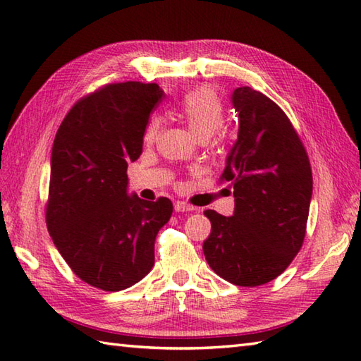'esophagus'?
I'll return each mask as SVG.
<instances>
[{
	"mask_svg": "<svg viewBox=\"0 0 361 361\" xmlns=\"http://www.w3.org/2000/svg\"><path fill=\"white\" fill-rule=\"evenodd\" d=\"M173 208H175L176 212H190V211H195L194 206L188 204L186 202H175Z\"/></svg>",
	"mask_w": 361,
	"mask_h": 361,
	"instance_id": "1",
	"label": "esophagus"
}]
</instances>
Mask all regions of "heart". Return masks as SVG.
Masks as SVG:
<instances>
[{
    "label": "heart",
    "mask_w": 361,
    "mask_h": 361,
    "mask_svg": "<svg viewBox=\"0 0 361 361\" xmlns=\"http://www.w3.org/2000/svg\"><path fill=\"white\" fill-rule=\"evenodd\" d=\"M178 113L185 119L190 132L202 141L208 140L216 133L225 121L224 105H221L217 94L208 88H200L188 93L181 99ZM159 128L161 121L158 118H152L144 130V142L152 144L155 141Z\"/></svg>",
    "instance_id": "1"
}]
</instances>
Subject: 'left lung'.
I'll return each instance as SVG.
<instances>
[{
	"label": "left lung",
	"instance_id": "obj_1",
	"mask_svg": "<svg viewBox=\"0 0 361 361\" xmlns=\"http://www.w3.org/2000/svg\"><path fill=\"white\" fill-rule=\"evenodd\" d=\"M231 102L239 133L221 178L234 188V214L208 209L204 257L220 278L242 287L270 282L301 250L312 200V169L304 145L278 105L239 87Z\"/></svg>",
	"mask_w": 361,
	"mask_h": 361
}]
</instances>
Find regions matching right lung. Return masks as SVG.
<instances>
[{
  "instance_id": "right-lung-1",
  "label": "right lung",
  "mask_w": 361,
  "mask_h": 361,
  "mask_svg": "<svg viewBox=\"0 0 361 361\" xmlns=\"http://www.w3.org/2000/svg\"><path fill=\"white\" fill-rule=\"evenodd\" d=\"M163 94L157 83H110L80 99L54 140L46 225L71 270L96 288L126 290L149 274L172 216L169 198L130 195L127 178Z\"/></svg>"
}]
</instances>
